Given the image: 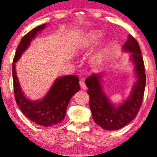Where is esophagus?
I'll return each mask as SVG.
<instances>
[{
  "label": "esophagus",
  "mask_w": 157,
  "mask_h": 157,
  "mask_svg": "<svg viewBox=\"0 0 157 157\" xmlns=\"http://www.w3.org/2000/svg\"><path fill=\"white\" fill-rule=\"evenodd\" d=\"M80 85L81 88H82V90H85V89L87 88L86 85H85V83L84 81L80 80Z\"/></svg>",
  "instance_id": "34e87169"
}]
</instances>
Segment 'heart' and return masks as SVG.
<instances>
[{"instance_id": "b5f03b06", "label": "heart", "mask_w": 157, "mask_h": 157, "mask_svg": "<svg viewBox=\"0 0 157 157\" xmlns=\"http://www.w3.org/2000/svg\"><path fill=\"white\" fill-rule=\"evenodd\" d=\"M102 36H103V33H102L101 31H93V32L90 33L88 36L86 37L85 40L83 41L82 48L85 49V48H87L92 45L95 44L97 43L101 39Z\"/></svg>"}]
</instances>
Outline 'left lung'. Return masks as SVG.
Here are the masks:
<instances>
[{"label": "left lung", "instance_id": "1", "mask_svg": "<svg viewBox=\"0 0 157 157\" xmlns=\"http://www.w3.org/2000/svg\"><path fill=\"white\" fill-rule=\"evenodd\" d=\"M123 49L131 53V59L134 64L137 79L131 95L124 103L116 106L110 101L103 90L100 75H92L85 80L88 87L90 108L93 120L101 128L108 131L123 128L135 118L141 108L145 90V68L139 43L129 34Z\"/></svg>", "mask_w": 157, "mask_h": 157}]
</instances>
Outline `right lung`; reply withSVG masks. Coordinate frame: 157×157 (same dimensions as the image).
<instances>
[{
	"label": "right lung",
	"mask_w": 157,
	"mask_h": 157,
	"mask_svg": "<svg viewBox=\"0 0 157 157\" xmlns=\"http://www.w3.org/2000/svg\"><path fill=\"white\" fill-rule=\"evenodd\" d=\"M42 24L27 33L16 49L12 67L14 95L16 103L23 113L35 124L42 126H52L64 118L68 103L73 95L80 90L78 77L67 75L56 79L51 88L41 100H31L24 95L21 88L16 72L15 63L22 55L36 34L45 28Z\"/></svg>",
	"instance_id": "1"
}]
</instances>
